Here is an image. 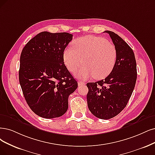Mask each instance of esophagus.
<instances>
[{"label": "esophagus", "mask_w": 155, "mask_h": 155, "mask_svg": "<svg viewBox=\"0 0 155 155\" xmlns=\"http://www.w3.org/2000/svg\"><path fill=\"white\" fill-rule=\"evenodd\" d=\"M78 86H81V85H85V83L84 82H82V81H78Z\"/></svg>", "instance_id": "esophagus-1"}]
</instances>
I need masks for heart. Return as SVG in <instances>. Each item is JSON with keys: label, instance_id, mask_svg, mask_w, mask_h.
<instances>
[{"label": "heart", "instance_id": "obj_1", "mask_svg": "<svg viewBox=\"0 0 155 155\" xmlns=\"http://www.w3.org/2000/svg\"><path fill=\"white\" fill-rule=\"evenodd\" d=\"M117 57L114 45L104 38L87 36L77 39L74 48L69 47L64 53V61L71 72L75 71V76L83 80L94 77L100 79L107 77L115 65Z\"/></svg>", "mask_w": 155, "mask_h": 155}]
</instances>
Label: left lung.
<instances>
[{
	"instance_id": "8db88e82",
	"label": "left lung",
	"mask_w": 155,
	"mask_h": 155,
	"mask_svg": "<svg viewBox=\"0 0 155 155\" xmlns=\"http://www.w3.org/2000/svg\"><path fill=\"white\" fill-rule=\"evenodd\" d=\"M117 51L115 65L104 80L87 84L89 110L96 117L109 119L116 116L127 106L137 80V64L133 50L114 32L105 31Z\"/></svg>"
}]
</instances>
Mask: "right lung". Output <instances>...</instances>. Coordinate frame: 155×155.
Wrapping results in <instances>:
<instances>
[{
  "label": "right lung",
  "instance_id": "right-lung-1",
  "mask_svg": "<svg viewBox=\"0 0 155 155\" xmlns=\"http://www.w3.org/2000/svg\"><path fill=\"white\" fill-rule=\"evenodd\" d=\"M72 39L68 32H41L21 51L20 84L28 105L41 117L64 114L68 97L78 87L64 62V51Z\"/></svg>",
  "mask_w": 155,
  "mask_h": 155
}]
</instances>
